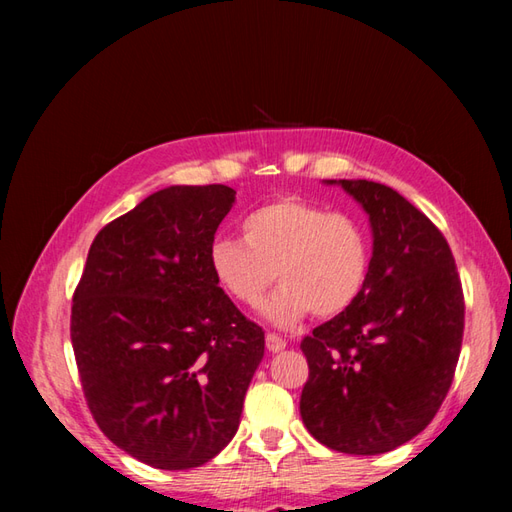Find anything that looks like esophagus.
Masks as SVG:
<instances>
[{
	"mask_svg": "<svg viewBox=\"0 0 512 512\" xmlns=\"http://www.w3.org/2000/svg\"><path fill=\"white\" fill-rule=\"evenodd\" d=\"M266 350L268 352H281V350H286V341L281 339V336H277V334H273V332H268L266 334Z\"/></svg>",
	"mask_w": 512,
	"mask_h": 512,
	"instance_id": "esophagus-1",
	"label": "esophagus"
}]
</instances>
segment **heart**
<instances>
[{
  "mask_svg": "<svg viewBox=\"0 0 512 512\" xmlns=\"http://www.w3.org/2000/svg\"><path fill=\"white\" fill-rule=\"evenodd\" d=\"M239 228L242 242L222 237L211 244V275L246 308H257L277 277L281 288L266 306L277 328H297L310 312L339 317L363 295L372 239L356 217L288 195L248 213Z\"/></svg>",
  "mask_w": 512,
  "mask_h": 512,
  "instance_id": "1",
  "label": "heart"
}]
</instances>
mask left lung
<instances>
[{"mask_svg":"<svg viewBox=\"0 0 512 512\" xmlns=\"http://www.w3.org/2000/svg\"><path fill=\"white\" fill-rule=\"evenodd\" d=\"M339 184L369 215L372 266L354 306L301 341L310 376L299 409L325 447L378 455L418 436L449 394L464 334L462 281L438 226L398 191Z\"/></svg>","mask_w":512,"mask_h":512,"instance_id":"8db88e82","label":"left lung"}]
</instances>
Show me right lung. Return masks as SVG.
I'll use <instances>...</instances> for the list:
<instances>
[{
    "label": "right lung",
    "instance_id": "add662e5",
    "mask_svg": "<svg viewBox=\"0 0 512 512\" xmlns=\"http://www.w3.org/2000/svg\"><path fill=\"white\" fill-rule=\"evenodd\" d=\"M235 202L224 184L169 187L103 226L72 297L85 400L118 449L184 471L233 440L264 330L215 284L209 248Z\"/></svg>",
    "mask_w": 512,
    "mask_h": 512
}]
</instances>
